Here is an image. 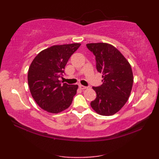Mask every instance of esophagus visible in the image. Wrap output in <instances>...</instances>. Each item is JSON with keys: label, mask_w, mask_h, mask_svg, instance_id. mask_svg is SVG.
<instances>
[{"label": "esophagus", "mask_w": 159, "mask_h": 159, "mask_svg": "<svg viewBox=\"0 0 159 159\" xmlns=\"http://www.w3.org/2000/svg\"><path fill=\"white\" fill-rule=\"evenodd\" d=\"M79 88L81 89H85L87 88V87H85V86H84V85H79Z\"/></svg>", "instance_id": "1"}]
</instances>
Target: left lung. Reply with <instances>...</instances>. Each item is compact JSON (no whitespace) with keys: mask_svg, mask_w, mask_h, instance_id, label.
I'll return each instance as SVG.
<instances>
[{"mask_svg":"<svg viewBox=\"0 0 159 159\" xmlns=\"http://www.w3.org/2000/svg\"><path fill=\"white\" fill-rule=\"evenodd\" d=\"M87 47L96 57V69L102 84L93 87L96 98L91 107L101 116H113L129 98L133 84L131 66L116 47L107 43H90Z\"/></svg>","mask_w":159,"mask_h":159,"instance_id":"1","label":"left lung"}]
</instances>
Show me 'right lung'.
Returning a JSON list of instances; mask_svg holds the SVG:
<instances>
[{
  "mask_svg": "<svg viewBox=\"0 0 159 159\" xmlns=\"http://www.w3.org/2000/svg\"><path fill=\"white\" fill-rule=\"evenodd\" d=\"M80 43L55 45L43 50L33 60L28 71V84L36 103L47 112L67 109L76 95L77 85L62 83L65 66Z\"/></svg>",
  "mask_w": 159,
  "mask_h": 159,
  "instance_id": "right-lung-1",
  "label": "right lung"
}]
</instances>
